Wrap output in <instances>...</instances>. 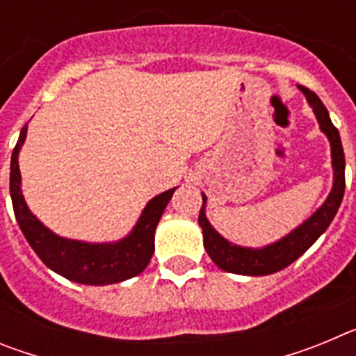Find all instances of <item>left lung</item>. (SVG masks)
Wrapping results in <instances>:
<instances>
[{
  "label": "left lung",
  "instance_id": "1",
  "mask_svg": "<svg viewBox=\"0 0 356 356\" xmlns=\"http://www.w3.org/2000/svg\"><path fill=\"white\" fill-rule=\"evenodd\" d=\"M300 89L307 96L308 103L316 112V118L319 121L321 130L325 131L326 137L332 144V162H333V188L330 193L328 200L325 201V205L321 207L316 213H314L308 221L284 237L282 241L275 242L271 246L262 248V250H251V248H241L229 244L226 238L217 234L216 229L210 226L205 216V194H203V205H201L200 217L197 222L203 228V244L209 253L210 259L213 260L217 267H221L222 271L235 273V275H250V276H264L271 275V273L282 271L287 266H291L296 259H300L301 254L312 246L314 242L325 234L330 222L333 221V217L337 213L339 207H341L342 196H344L346 188V178H344V149H342L341 135L339 130L333 127L332 119L328 115V110L323 105L316 92L300 85Z\"/></svg>",
  "mask_w": 356,
  "mask_h": 356
}]
</instances>
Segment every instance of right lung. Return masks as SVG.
<instances>
[{"instance_id": "1", "label": "right lung", "mask_w": 356, "mask_h": 356, "mask_svg": "<svg viewBox=\"0 0 356 356\" xmlns=\"http://www.w3.org/2000/svg\"><path fill=\"white\" fill-rule=\"evenodd\" d=\"M26 130L28 128L23 127L17 144L12 151L10 196L19 228L26 237L31 250L39 254V259L49 269L78 284H118L143 273L155 251V228L176 187L153 197L144 209L134 232L122 241L114 244H87L81 241L58 237L28 210L21 193L17 153L26 139Z\"/></svg>"}]
</instances>
